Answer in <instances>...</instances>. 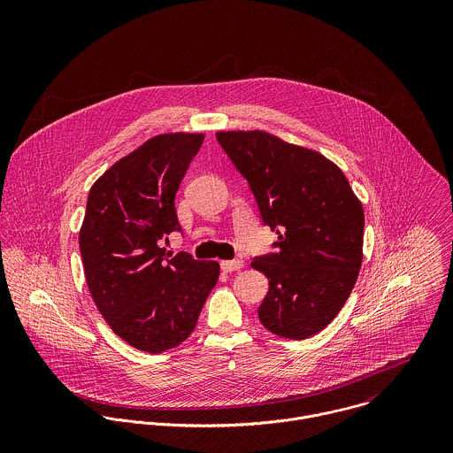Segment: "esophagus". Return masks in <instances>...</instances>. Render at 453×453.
Returning <instances> with one entry per match:
<instances>
[{
	"label": "esophagus",
	"instance_id": "1",
	"mask_svg": "<svg viewBox=\"0 0 453 453\" xmlns=\"http://www.w3.org/2000/svg\"><path fill=\"white\" fill-rule=\"evenodd\" d=\"M244 266L242 259H225L221 261V270L223 272H234V270H241Z\"/></svg>",
	"mask_w": 453,
	"mask_h": 453
}]
</instances>
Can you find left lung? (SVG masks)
<instances>
[{
    "instance_id": "8db88e82",
    "label": "left lung",
    "mask_w": 453,
    "mask_h": 453,
    "mask_svg": "<svg viewBox=\"0 0 453 453\" xmlns=\"http://www.w3.org/2000/svg\"><path fill=\"white\" fill-rule=\"evenodd\" d=\"M216 137L248 180L277 253L251 266L268 277L261 324L305 340L345 305L363 263L365 211L336 164L316 150L265 130H219Z\"/></svg>"
}]
</instances>
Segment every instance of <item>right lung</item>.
I'll list each match as a JSON object with an SVG mask.
<instances>
[{
	"label": "right lung",
	"mask_w": 453,
	"mask_h": 453,
	"mask_svg": "<svg viewBox=\"0 0 453 453\" xmlns=\"http://www.w3.org/2000/svg\"><path fill=\"white\" fill-rule=\"evenodd\" d=\"M203 134H158L115 162L90 188L80 228L88 291L129 345L160 354L185 342L219 277L218 261L165 257L181 230L174 196Z\"/></svg>",
	"instance_id": "right-lung-1"
}]
</instances>
